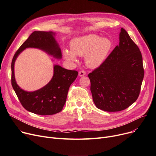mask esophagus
Masks as SVG:
<instances>
[{"label": "esophagus", "instance_id": "esophagus-1", "mask_svg": "<svg viewBox=\"0 0 156 156\" xmlns=\"http://www.w3.org/2000/svg\"><path fill=\"white\" fill-rule=\"evenodd\" d=\"M85 75H86V73L85 71L81 70V71H79V76H85Z\"/></svg>", "mask_w": 156, "mask_h": 156}]
</instances>
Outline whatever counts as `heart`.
I'll return each instance as SVG.
<instances>
[{
    "label": "heart",
    "mask_w": 156,
    "mask_h": 156,
    "mask_svg": "<svg viewBox=\"0 0 156 156\" xmlns=\"http://www.w3.org/2000/svg\"><path fill=\"white\" fill-rule=\"evenodd\" d=\"M112 47L111 40L106 37L90 34L73 40L71 49H65L64 55L68 61L76 62L77 57L85 56V61L89 68H98L105 61Z\"/></svg>",
    "instance_id": "b5f03b06"
}]
</instances>
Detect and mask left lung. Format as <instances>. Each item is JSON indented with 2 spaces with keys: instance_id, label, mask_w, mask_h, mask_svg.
I'll use <instances>...</instances> for the list:
<instances>
[{
  "instance_id": "8db88e82",
  "label": "left lung",
  "mask_w": 156,
  "mask_h": 156,
  "mask_svg": "<svg viewBox=\"0 0 156 156\" xmlns=\"http://www.w3.org/2000/svg\"><path fill=\"white\" fill-rule=\"evenodd\" d=\"M144 76L140 49L121 28L119 45L99 68L88 74L96 107L108 112L128 108L138 99Z\"/></svg>"
}]
</instances>
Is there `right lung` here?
<instances>
[{"instance_id": "add662e5", "label": "right lung", "mask_w": 156, "mask_h": 156, "mask_svg": "<svg viewBox=\"0 0 156 156\" xmlns=\"http://www.w3.org/2000/svg\"><path fill=\"white\" fill-rule=\"evenodd\" d=\"M55 35L52 31H34L16 51L11 63V83L18 99L24 109L39 115H52L62 111L69 87L78 73L54 65L53 76L45 86L34 92H27L21 89L15 80L14 62L19 54L30 47L41 49L56 59H61V51Z\"/></svg>"}]
</instances>
